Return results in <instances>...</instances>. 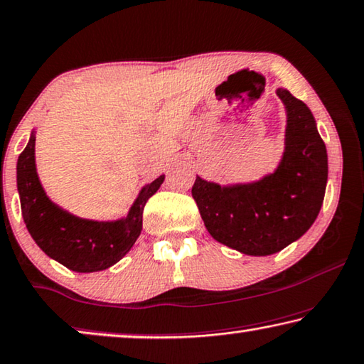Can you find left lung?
Wrapping results in <instances>:
<instances>
[{
  "label": "left lung",
  "instance_id": "1",
  "mask_svg": "<svg viewBox=\"0 0 364 364\" xmlns=\"http://www.w3.org/2000/svg\"><path fill=\"white\" fill-rule=\"evenodd\" d=\"M287 109L286 151L277 171L259 182L221 187L197 177L192 197L208 233L233 250L267 256L299 240L322 208L328 161L314 114L279 88Z\"/></svg>",
  "mask_w": 364,
  "mask_h": 364
}]
</instances>
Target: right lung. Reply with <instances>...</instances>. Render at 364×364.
<instances>
[{"mask_svg": "<svg viewBox=\"0 0 364 364\" xmlns=\"http://www.w3.org/2000/svg\"><path fill=\"white\" fill-rule=\"evenodd\" d=\"M34 133L18 159V192L26 228L42 251L77 272L103 271L128 252L143 230V210L164 176L147 183L126 218L92 221L73 217L52 203L42 188L34 159Z\"/></svg>", "mask_w": 364, "mask_h": 364, "instance_id": "obj_1", "label": "right lung"}]
</instances>
